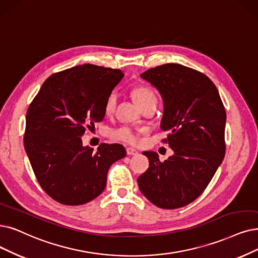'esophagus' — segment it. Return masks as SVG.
<instances>
[{"label":"esophagus","mask_w":258,"mask_h":258,"mask_svg":"<svg viewBox=\"0 0 258 258\" xmlns=\"http://www.w3.org/2000/svg\"><path fill=\"white\" fill-rule=\"evenodd\" d=\"M126 151H127V154H128V156H137V154L139 153L137 149L132 148V147H128V148L126 149Z\"/></svg>","instance_id":"34e87169"}]
</instances>
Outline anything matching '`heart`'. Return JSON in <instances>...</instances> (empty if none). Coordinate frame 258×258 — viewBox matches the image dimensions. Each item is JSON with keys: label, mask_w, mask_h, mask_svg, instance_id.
I'll list each match as a JSON object with an SVG mask.
<instances>
[{"label": "heart", "mask_w": 258, "mask_h": 258, "mask_svg": "<svg viewBox=\"0 0 258 258\" xmlns=\"http://www.w3.org/2000/svg\"><path fill=\"white\" fill-rule=\"evenodd\" d=\"M133 98L136 99L138 105L142 108L146 106H157L158 95L157 92L149 86H140L132 92ZM117 93L115 91L111 92L107 96L105 101V113L107 115H111L115 111L117 105ZM143 130L131 127L128 125H122L110 131V137L113 140L125 142L130 145H136L140 141V136Z\"/></svg>", "instance_id": "obj_1"}]
</instances>
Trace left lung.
<instances>
[{
	"mask_svg": "<svg viewBox=\"0 0 258 258\" xmlns=\"http://www.w3.org/2000/svg\"><path fill=\"white\" fill-rule=\"evenodd\" d=\"M164 101L161 129L168 131L173 156L161 162L144 151L148 169L139 177L142 194L161 209H179L207 188L225 153V109L213 81L203 73L177 63L159 66L141 74Z\"/></svg>",
	"mask_w": 258,
	"mask_h": 258,
	"instance_id": "obj_1",
	"label": "left lung"
}]
</instances>
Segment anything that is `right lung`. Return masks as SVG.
<instances>
[{
    "mask_svg": "<svg viewBox=\"0 0 258 258\" xmlns=\"http://www.w3.org/2000/svg\"><path fill=\"white\" fill-rule=\"evenodd\" d=\"M120 70L82 64L50 75L26 113L24 148L41 187L57 202L81 205L104 191L111 165L126 156L119 144L82 146L87 128L105 117V101Z\"/></svg>",
    "mask_w": 258,
    "mask_h": 258,
    "instance_id": "obj_1",
    "label": "right lung"
}]
</instances>
